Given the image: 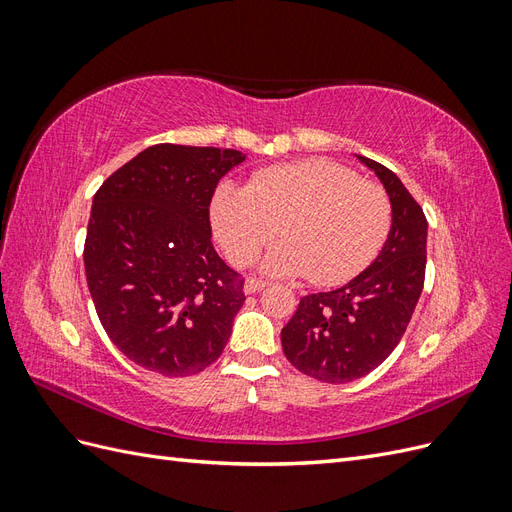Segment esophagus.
Listing matches in <instances>:
<instances>
[{
	"label": "esophagus",
	"mask_w": 512,
	"mask_h": 512,
	"mask_svg": "<svg viewBox=\"0 0 512 512\" xmlns=\"http://www.w3.org/2000/svg\"><path fill=\"white\" fill-rule=\"evenodd\" d=\"M267 286H269V282H265V280H258V277H250V280L245 282V292H247V294H252V292H258V290L267 288Z\"/></svg>",
	"instance_id": "1"
}]
</instances>
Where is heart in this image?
I'll return each instance as SVG.
<instances>
[{
    "label": "heart",
    "mask_w": 512,
    "mask_h": 512,
    "mask_svg": "<svg viewBox=\"0 0 512 512\" xmlns=\"http://www.w3.org/2000/svg\"><path fill=\"white\" fill-rule=\"evenodd\" d=\"M211 218L237 265H252L282 226L286 241L267 258V269L337 286L376 260L389 239L393 205L382 185L359 179L350 166L312 158L260 170L245 190H220Z\"/></svg>",
    "instance_id": "heart-1"
}]
</instances>
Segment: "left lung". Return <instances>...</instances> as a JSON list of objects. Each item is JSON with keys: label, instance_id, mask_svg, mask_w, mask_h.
Returning a JSON list of instances; mask_svg holds the SVG:
<instances>
[{"label": "left lung", "instance_id": "1", "mask_svg": "<svg viewBox=\"0 0 512 512\" xmlns=\"http://www.w3.org/2000/svg\"><path fill=\"white\" fill-rule=\"evenodd\" d=\"M384 183L393 226L382 252L346 286L307 294L282 329L286 359L301 374L329 384L367 376L386 361L425 284L427 218L399 177L376 160L359 156Z\"/></svg>", "mask_w": 512, "mask_h": 512}]
</instances>
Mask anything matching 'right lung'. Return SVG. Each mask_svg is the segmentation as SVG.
Returning a JSON list of instances; mask_svg holds the SVG:
<instances>
[{
    "mask_svg": "<svg viewBox=\"0 0 512 512\" xmlns=\"http://www.w3.org/2000/svg\"><path fill=\"white\" fill-rule=\"evenodd\" d=\"M237 149L162 143L117 168L94 196L85 275L96 314L130 361L183 378L220 359L245 277L211 241L209 207Z\"/></svg>",
    "mask_w": 512,
    "mask_h": 512,
    "instance_id": "add662e5",
    "label": "right lung"
}]
</instances>
